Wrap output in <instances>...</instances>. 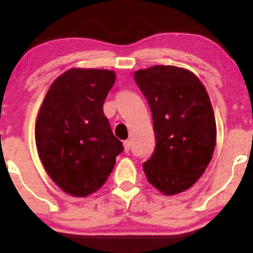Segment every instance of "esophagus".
Returning a JSON list of instances; mask_svg holds the SVG:
<instances>
[{"label": "esophagus", "instance_id": "34e87169", "mask_svg": "<svg viewBox=\"0 0 253 253\" xmlns=\"http://www.w3.org/2000/svg\"><path fill=\"white\" fill-rule=\"evenodd\" d=\"M124 150H125V152H126V153L129 152V150H130V141H128V140L124 141Z\"/></svg>", "mask_w": 253, "mask_h": 253}]
</instances>
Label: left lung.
Returning <instances> with one entry per match:
<instances>
[{"label":"left lung","mask_w":253,"mask_h":253,"mask_svg":"<svg viewBox=\"0 0 253 253\" xmlns=\"http://www.w3.org/2000/svg\"><path fill=\"white\" fill-rule=\"evenodd\" d=\"M134 80L150 104L156 139L144 172L156 189L176 195L199 181L215 149L210 95L196 75L172 65L138 70Z\"/></svg>","instance_id":"1"}]
</instances>
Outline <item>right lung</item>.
Wrapping results in <instances>:
<instances>
[{"mask_svg":"<svg viewBox=\"0 0 253 253\" xmlns=\"http://www.w3.org/2000/svg\"><path fill=\"white\" fill-rule=\"evenodd\" d=\"M113 70L74 68L53 81L36 124L40 161L64 193L85 197L107 181L124 146L113 134L103 103Z\"/></svg>","mask_w":253,"mask_h":253,"instance_id":"obj_1","label":"right lung"}]
</instances>
